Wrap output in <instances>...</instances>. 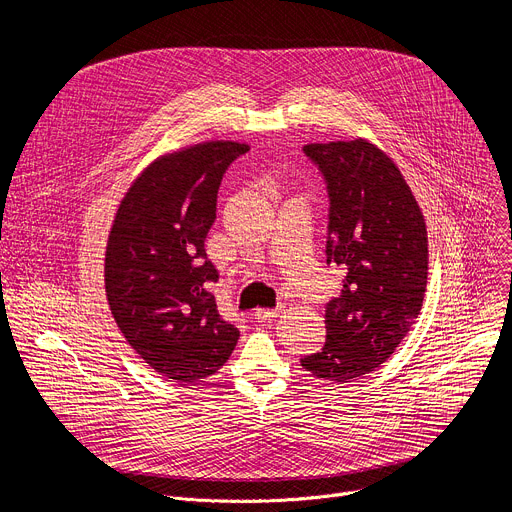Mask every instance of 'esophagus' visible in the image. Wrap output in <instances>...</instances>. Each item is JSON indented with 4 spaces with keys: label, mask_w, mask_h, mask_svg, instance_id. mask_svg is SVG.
<instances>
[{
    "label": "esophagus",
    "mask_w": 512,
    "mask_h": 512,
    "mask_svg": "<svg viewBox=\"0 0 512 512\" xmlns=\"http://www.w3.org/2000/svg\"><path fill=\"white\" fill-rule=\"evenodd\" d=\"M279 312H281V308H275V310H265V308H259V310H255V320L257 322H269V320H273V318H277L279 316Z\"/></svg>",
    "instance_id": "esophagus-1"
}]
</instances>
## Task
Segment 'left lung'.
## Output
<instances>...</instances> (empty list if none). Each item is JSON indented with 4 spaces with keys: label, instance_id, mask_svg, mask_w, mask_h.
I'll use <instances>...</instances> for the list:
<instances>
[{
    "label": "left lung",
    "instance_id": "obj_1",
    "mask_svg": "<svg viewBox=\"0 0 512 512\" xmlns=\"http://www.w3.org/2000/svg\"><path fill=\"white\" fill-rule=\"evenodd\" d=\"M324 176L326 263L346 271L326 304V342L300 362L316 379L348 383L379 369L421 312L427 231L395 162L367 139L304 145Z\"/></svg>",
    "mask_w": 512,
    "mask_h": 512
}]
</instances>
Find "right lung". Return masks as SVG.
Returning <instances> with one entry per match:
<instances>
[{"label":"right lung","mask_w":512,"mask_h":512,"mask_svg":"<svg viewBox=\"0 0 512 512\" xmlns=\"http://www.w3.org/2000/svg\"><path fill=\"white\" fill-rule=\"evenodd\" d=\"M247 152V143L204 141L158 158L125 192L109 233L111 314L139 358L178 383L214 375L239 340L208 291L218 271L204 241L218 186Z\"/></svg>","instance_id":"obj_1"}]
</instances>
